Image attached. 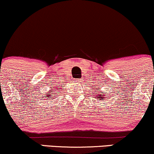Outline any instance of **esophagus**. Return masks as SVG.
Listing matches in <instances>:
<instances>
[{
    "label": "esophagus",
    "mask_w": 154,
    "mask_h": 154,
    "mask_svg": "<svg viewBox=\"0 0 154 154\" xmlns=\"http://www.w3.org/2000/svg\"><path fill=\"white\" fill-rule=\"evenodd\" d=\"M76 81H77V82H79V79H76Z\"/></svg>",
    "instance_id": "obj_1"
}]
</instances>
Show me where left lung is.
<instances>
[{"mask_svg":"<svg viewBox=\"0 0 154 154\" xmlns=\"http://www.w3.org/2000/svg\"><path fill=\"white\" fill-rule=\"evenodd\" d=\"M95 93H96V92H95ZM96 95H97V96H96V98L97 99H98V100H104L103 99V96H101V94H98V93H96Z\"/></svg>","mask_w":154,"mask_h":154,"instance_id":"left-lung-1","label":"left lung"}]
</instances>
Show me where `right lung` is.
Segmentation results:
<instances>
[{
	"label": "right lung",
	"mask_w": 154,
	"mask_h": 154,
	"mask_svg": "<svg viewBox=\"0 0 154 154\" xmlns=\"http://www.w3.org/2000/svg\"><path fill=\"white\" fill-rule=\"evenodd\" d=\"M52 89H53V88H52ZM56 89H57V88H55V89H54V90H55V91H56ZM54 90H53V91H50V93H51V92H54ZM46 95H45V96L47 98H48V96H51V95L50 94H48V93H47ZM53 95H54V93H53ZM52 98H53V96H52ZM55 98H56V97H55ZM52 99H53V98H52Z\"/></svg>",
	"instance_id": "1"
}]
</instances>
